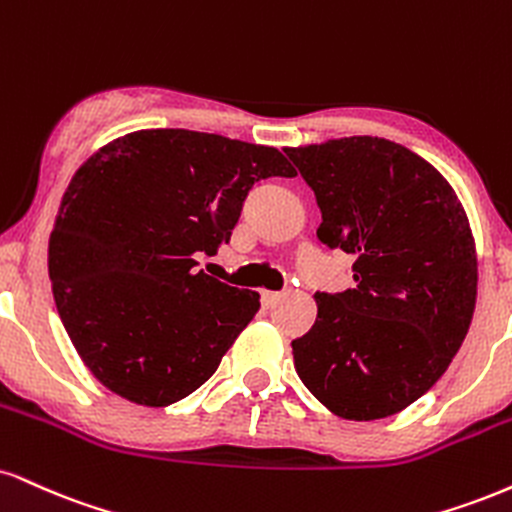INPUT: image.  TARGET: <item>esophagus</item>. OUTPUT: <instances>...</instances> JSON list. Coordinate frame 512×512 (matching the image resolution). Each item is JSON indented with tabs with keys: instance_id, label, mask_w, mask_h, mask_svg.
<instances>
[{
	"instance_id": "esophagus-1",
	"label": "esophagus",
	"mask_w": 512,
	"mask_h": 512,
	"mask_svg": "<svg viewBox=\"0 0 512 512\" xmlns=\"http://www.w3.org/2000/svg\"><path fill=\"white\" fill-rule=\"evenodd\" d=\"M281 300V293H272V291H262V305L264 307H274Z\"/></svg>"
}]
</instances>
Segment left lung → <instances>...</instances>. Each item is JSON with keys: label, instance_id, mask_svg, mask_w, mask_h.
Wrapping results in <instances>:
<instances>
[{"label": "left lung", "instance_id": "1", "mask_svg": "<svg viewBox=\"0 0 512 512\" xmlns=\"http://www.w3.org/2000/svg\"><path fill=\"white\" fill-rule=\"evenodd\" d=\"M315 190L326 248L355 255V288L317 293L293 362L343 420L396 415L451 365L477 300V255L458 195L408 147L372 135L286 147Z\"/></svg>", "mask_w": 512, "mask_h": 512}]
</instances>
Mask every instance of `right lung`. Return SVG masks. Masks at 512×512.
Here are the masks:
<instances>
[{
    "mask_svg": "<svg viewBox=\"0 0 512 512\" xmlns=\"http://www.w3.org/2000/svg\"><path fill=\"white\" fill-rule=\"evenodd\" d=\"M295 176L276 147L186 128L116 138L71 178L49 236V281L80 360L147 408L186 398L260 310L205 272L257 181Z\"/></svg>",
    "mask_w": 512,
    "mask_h": 512,
    "instance_id": "add662e5",
    "label": "right lung"
}]
</instances>
